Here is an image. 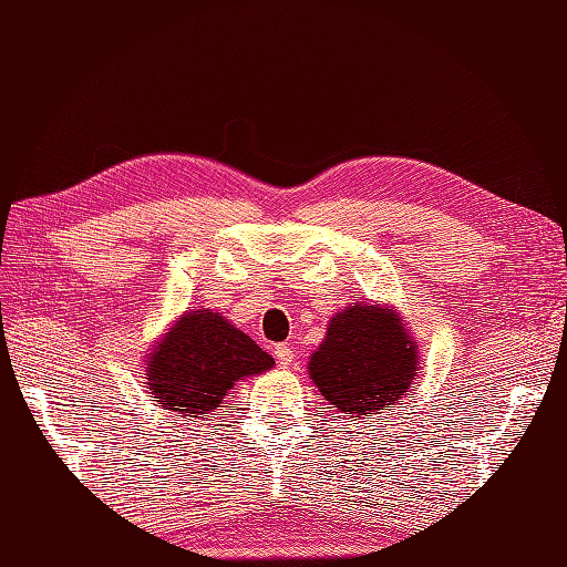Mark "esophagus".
<instances>
[{
    "label": "esophagus",
    "instance_id": "esophagus-1",
    "mask_svg": "<svg viewBox=\"0 0 567 567\" xmlns=\"http://www.w3.org/2000/svg\"><path fill=\"white\" fill-rule=\"evenodd\" d=\"M275 360L280 363V368H290L295 363V351L287 343L275 346Z\"/></svg>",
    "mask_w": 567,
    "mask_h": 567
}]
</instances>
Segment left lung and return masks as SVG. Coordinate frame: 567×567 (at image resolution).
Listing matches in <instances>:
<instances>
[{
  "label": "left lung",
  "instance_id": "left-lung-1",
  "mask_svg": "<svg viewBox=\"0 0 567 567\" xmlns=\"http://www.w3.org/2000/svg\"><path fill=\"white\" fill-rule=\"evenodd\" d=\"M319 392L346 414L394 404L416 378V346L394 311L355 305L336 315L309 360Z\"/></svg>",
  "mask_w": 567,
  "mask_h": 567
}]
</instances>
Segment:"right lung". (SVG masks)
<instances>
[{
  "mask_svg": "<svg viewBox=\"0 0 567 567\" xmlns=\"http://www.w3.org/2000/svg\"><path fill=\"white\" fill-rule=\"evenodd\" d=\"M275 365L272 355L214 311H187L148 360V390L177 414H209L238 380Z\"/></svg>",
  "mask_w": 567,
  "mask_h": 567,
  "instance_id": "1",
  "label": "right lung"
}]
</instances>
